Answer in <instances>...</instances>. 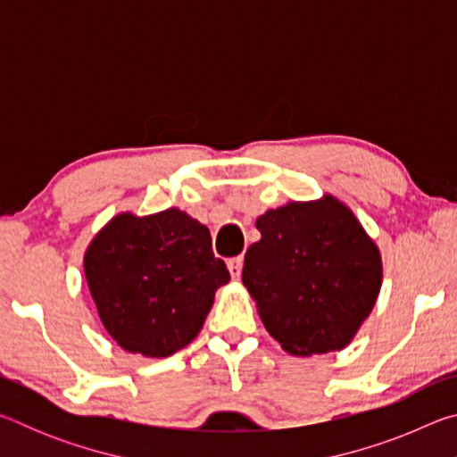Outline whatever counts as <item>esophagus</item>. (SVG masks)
Segmentation results:
<instances>
[{
	"mask_svg": "<svg viewBox=\"0 0 457 457\" xmlns=\"http://www.w3.org/2000/svg\"><path fill=\"white\" fill-rule=\"evenodd\" d=\"M228 268H229V274H231V278H239V276H242L244 258H242V256H236V258L228 260Z\"/></svg>",
	"mask_w": 457,
	"mask_h": 457,
	"instance_id": "esophagus-1",
	"label": "esophagus"
}]
</instances>
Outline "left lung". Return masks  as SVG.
<instances>
[{"instance_id": "left-lung-1", "label": "left lung", "mask_w": 457, "mask_h": 457, "mask_svg": "<svg viewBox=\"0 0 457 457\" xmlns=\"http://www.w3.org/2000/svg\"><path fill=\"white\" fill-rule=\"evenodd\" d=\"M242 282L266 330L298 357L340 351L381 290V253L343 201H292L256 220Z\"/></svg>"}]
</instances>
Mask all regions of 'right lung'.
Wrapping results in <instances>:
<instances>
[{"mask_svg": "<svg viewBox=\"0 0 457 457\" xmlns=\"http://www.w3.org/2000/svg\"><path fill=\"white\" fill-rule=\"evenodd\" d=\"M84 274L108 335L154 359L199 335L215 290L229 282L210 229L177 207L112 218L84 253Z\"/></svg>", "mask_w": 457, "mask_h": 457, "instance_id": "add662e5", "label": "right lung"}]
</instances>
